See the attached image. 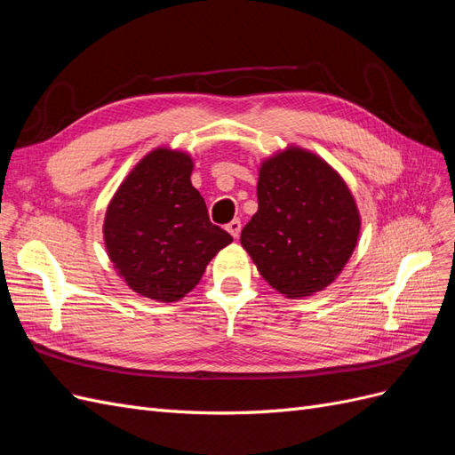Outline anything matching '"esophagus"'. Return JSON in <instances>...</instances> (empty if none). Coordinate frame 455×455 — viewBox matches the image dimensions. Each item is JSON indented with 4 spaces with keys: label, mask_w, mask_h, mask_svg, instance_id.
Here are the masks:
<instances>
[{
    "label": "esophagus",
    "mask_w": 455,
    "mask_h": 455,
    "mask_svg": "<svg viewBox=\"0 0 455 455\" xmlns=\"http://www.w3.org/2000/svg\"><path fill=\"white\" fill-rule=\"evenodd\" d=\"M226 229L231 233L233 239H237L241 233V220H231V222L226 226Z\"/></svg>",
    "instance_id": "1"
}]
</instances>
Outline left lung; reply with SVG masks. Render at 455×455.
I'll use <instances>...</instances> for the list:
<instances>
[{
	"label": "left lung",
	"instance_id": "obj_1",
	"mask_svg": "<svg viewBox=\"0 0 455 455\" xmlns=\"http://www.w3.org/2000/svg\"><path fill=\"white\" fill-rule=\"evenodd\" d=\"M258 212L241 244L261 277L286 298L336 281L361 233V214L343 178L309 149L288 146L258 171Z\"/></svg>",
	"mask_w": 455,
	"mask_h": 455
}]
</instances>
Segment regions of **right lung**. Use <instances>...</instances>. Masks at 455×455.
<instances>
[{
	"mask_svg": "<svg viewBox=\"0 0 455 455\" xmlns=\"http://www.w3.org/2000/svg\"><path fill=\"white\" fill-rule=\"evenodd\" d=\"M191 171L186 151L151 149L121 182L104 216V244L119 277L136 294L164 304L194 291L209 261L233 241L209 220Z\"/></svg>",
	"mask_w": 455,
	"mask_h": 455,
	"instance_id": "1",
	"label": "right lung"
}]
</instances>
